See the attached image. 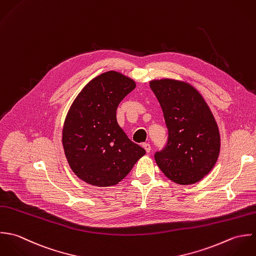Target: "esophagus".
<instances>
[{"mask_svg": "<svg viewBox=\"0 0 256 256\" xmlns=\"http://www.w3.org/2000/svg\"><path fill=\"white\" fill-rule=\"evenodd\" d=\"M142 148L146 150V152L148 154L150 152V150H152V146H150V144H142Z\"/></svg>", "mask_w": 256, "mask_h": 256, "instance_id": "1", "label": "esophagus"}]
</instances>
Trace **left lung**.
<instances>
[{
  "label": "left lung",
  "instance_id": "1",
  "mask_svg": "<svg viewBox=\"0 0 256 256\" xmlns=\"http://www.w3.org/2000/svg\"><path fill=\"white\" fill-rule=\"evenodd\" d=\"M150 87L168 128V142L154 155L165 176L180 185L195 184L214 166L220 136L214 116L201 93L190 83L155 79Z\"/></svg>",
  "mask_w": 256,
  "mask_h": 256
}]
</instances>
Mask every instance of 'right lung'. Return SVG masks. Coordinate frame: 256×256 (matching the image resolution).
<instances>
[{
  "mask_svg": "<svg viewBox=\"0 0 256 256\" xmlns=\"http://www.w3.org/2000/svg\"><path fill=\"white\" fill-rule=\"evenodd\" d=\"M136 86L134 79L110 70L87 83L69 108L63 150L71 170L87 184L116 185L146 154L116 122L118 104Z\"/></svg>",
  "mask_w": 256,
  "mask_h": 256,
  "instance_id": "add662e5",
  "label": "right lung"
}]
</instances>
